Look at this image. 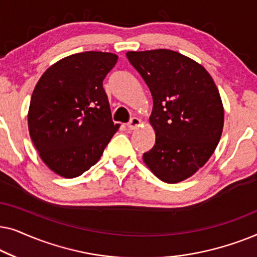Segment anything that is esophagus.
<instances>
[{
    "mask_svg": "<svg viewBox=\"0 0 257 257\" xmlns=\"http://www.w3.org/2000/svg\"><path fill=\"white\" fill-rule=\"evenodd\" d=\"M140 124H142V121H140V119L137 118V117H133V118L131 119V120H130V121L127 122V127H128L130 130H135V128L138 127V126H140Z\"/></svg>",
    "mask_w": 257,
    "mask_h": 257,
    "instance_id": "34e87169",
    "label": "esophagus"
}]
</instances>
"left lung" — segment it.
<instances>
[{"label": "left lung", "mask_w": 257, "mask_h": 257, "mask_svg": "<svg viewBox=\"0 0 257 257\" xmlns=\"http://www.w3.org/2000/svg\"><path fill=\"white\" fill-rule=\"evenodd\" d=\"M127 59L153 98L150 122L156 144L146 166L167 184L192 177L215 151L223 128L219 90L207 70L168 49L128 51Z\"/></svg>", "instance_id": "8db88e82"}]
</instances>
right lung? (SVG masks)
<instances>
[{"mask_svg": "<svg viewBox=\"0 0 257 257\" xmlns=\"http://www.w3.org/2000/svg\"><path fill=\"white\" fill-rule=\"evenodd\" d=\"M117 61V55L101 51L68 56L51 65L35 86L28 112L30 138L56 174H83L118 131L103 87Z\"/></svg>", "mask_w": 257, "mask_h": 257, "instance_id": "1", "label": "right lung"}]
</instances>
